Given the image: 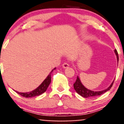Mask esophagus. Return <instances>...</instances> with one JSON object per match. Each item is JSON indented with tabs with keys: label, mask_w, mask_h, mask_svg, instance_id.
Here are the masks:
<instances>
[{
	"label": "esophagus",
	"mask_w": 124,
	"mask_h": 124,
	"mask_svg": "<svg viewBox=\"0 0 124 124\" xmlns=\"http://www.w3.org/2000/svg\"><path fill=\"white\" fill-rule=\"evenodd\" d=\"M69 66H70V65L67 63H63V65H62V67H63V68H68Z\"/></svg>",
	"instance_id": "1"
}]
</instances>
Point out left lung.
Here are the masks:
<instances>
[{
    "label": "left lung",
    "instance_id": "1",
    "mask_svg": "<svg viewBox=\"0 0 124 124\" xmlns=\"http://www.w3.org/2000/svg\"><path fill=\"white\" fill-rule=\"evenodd\" d=\"M116 56L117 61H119V58H118V54L117 50H114ZM114 81L111 83L109 87H108V88H107L106 89L103 90L101 91H97V92H95V91L91 90L88 89L86 87H85L82 84L81 81L80 79L78 77V76L77 77L76 79V81L74 84V88L75 89V90L76 91L77 93L79 94L80 96H81L82 97H84L85 98H88V97H96V96H100V95L102 94L105 93V92H106L107 91H109L110 89V88L112 87V86L113 85V83H114Z\"/></svg>",
    "mask_w": 124,
    "mask_h": 124
}]
</instances>
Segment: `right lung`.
Returning a JSON list of instances; mask_svg holds the SVG:
<instances>
[{"label": "right lung", "instance_id": "1", "mask_svg": "<svg viewBox=\"0 0 124 124\" xmlns=\"http://www.w3.org/2000/svg\"><path fill=\"white\" fill-rule=\"evenodd\" d=\"M54 70H56V68H54V69L52 70L51 72L49 73V75H47L46 78L43 81V83L37 88H36L34 90L30 92H27V93H21V92H16V91H15V92L24 97H36V96H38L39 95H41V94L45 93L46 91L47 88H48L49 84L51 83V74Z\"/></svg>", "mask_w": 124, "mask_h": 124}]
</instances>
